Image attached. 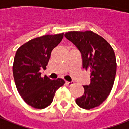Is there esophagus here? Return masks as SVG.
Masks as SVG:
<instances>
[{"mask_svg":"<svg viewBox=\"0 0 129 129\" xmlns=\"http://www.w3.org/2000/svg\"><path fill=\"white\" fill-rule=\"evenodd\" d=\"M66 84L68 86H71L72 85L74 84V83H73V82H68V81H66Z\"/></svg>","mask_w":129,"mask_h":129,"instance_id":"34e87169","label":"esophagus"}]
</instances>
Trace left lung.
Returning <instances> with one entry per match:
<instances>
[{"label":"left lung","mask_w":129,"mask_h":129,"mask_svg":"<svg viewBox=\"0 0 129 129\" xmlns=\"http://www.w3.org/2000/svg\"><path fill=\"white\" fill-rule=\"evenodd\" d=\"M65 37L79 49L83 68L89 69L91 75V83L83 86L84 94L76 99V104L85 109L98 107L107 98L114 83L116 61L114 49L106 39L92 31H68Z\"/></svg>","instance_id":"1"}]
</instances>
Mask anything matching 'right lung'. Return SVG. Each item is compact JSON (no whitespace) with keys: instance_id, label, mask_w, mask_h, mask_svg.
<instances>
[{"instance_id":"add662e5","label":"right lung","mask_w":129,"mask_h":129,"mask_svg":"<svg viewBox=\"0 0 129 129\" xmlns=\"http://www.w3.org/2000/svg\"><path fill=\"white\" fill-rule=\"evenodd\" d=\"M63 37V33L39 37L24 43L17 50L13 66V77L19 94L27 105L44 109L53 101L56 91L64 85L61 78L51 80L41 76L52 50Z\"/></svg>"}]
</instances>
